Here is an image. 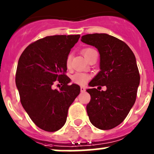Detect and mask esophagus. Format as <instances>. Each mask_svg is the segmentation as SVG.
<instances>
[{"label": "esophagus", "instance_id": "1", "mask_svg": "<svg viewBox=\"0 0 154 154\" xmlns=\"http://www.w3.org/2000/svg\"><path fill=\"white\" fill-rule=\"evenodd\" d=\"M86 90V89H85V87H80V91L81 92H84Z\"/></svg>", "mask_w": 154, "mask_h": 154}]
</instances>
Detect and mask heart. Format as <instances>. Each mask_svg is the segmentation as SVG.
Masks as SVG:
<instances>
[{
    "label": "heart",
    "instance_id": "b5f03b06",
    "mask_svg": "<svg viewBox=\"0 0 154 154\" xmlns=\"http://www.w3.org/2000/svg\"><path fill=\"white\" fill-rule=\"evenodd\" d=\"M93 51H95V50L91 48H84V49L82 50V54H84L86 58H87L89 54ZM70 64H71V54H69L67 56V58H66V66L67 67H69L70 66ZM90 77L89 74L82 72L75 73L71 77V80H72V81L74 82V84H79V85H84V84H86L87 83V81L90 80Z\"/></svg>",
    "mask_w": 154,
    "mask_h": 154
}]
</instances>
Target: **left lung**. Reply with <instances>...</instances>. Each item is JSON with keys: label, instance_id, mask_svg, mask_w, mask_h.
I'll list each match as a JSON object with an SVG mask.
<instances>
[{"label": "left lung", "instance_id": "8db88e82", "mask_svg": "<svg viewBox=\"0 0 154 154\" xmlns=\"http://www.w3.org/2000/svg\"><path fill=\"white\" fill-rule=\"evenodd\" d=\"M81 41L96 47L100 54L101 70L89 85L106 87V91L87 90L91 97L87 115L97 128H114L125 120L135 103L140 84L135 56L125 42L106 33L87 34Z\"/></svg>", "mask_w": 154, "mask_h": 154}]
</instances>
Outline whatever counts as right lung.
<instances>
[{"mask_svg":"<svg viewBox=\"0 0 154 154\" xmlns=\"http://www.w3.org/2000/svg\"><path fill=\"white\" fill-rule=\"evenodd\" d=\"M80 35H56L29 45L21 54L16 72V85L20 103L32 121L48 132L59 130L67 112L80 92L77 84L69 85L66 58ZM56 82L62 85L53 90ZM59 85V84H57Z\"/></svg>","mask_w":154,"mask_h":154,"instance_id":"add662e5","label":"right lung"}]
</instances>
